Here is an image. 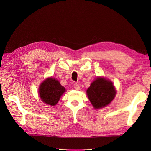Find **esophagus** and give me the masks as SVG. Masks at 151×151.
<instances>
[{
	"instance_id": "esophagus-1",
	"label": "esophagus",
	"mask_w": 151,
	"mask_h": 151,
	"mask_svg": "<svg viewBox=\"0 0 151 151\" xmlns=\"http://www.w3.org/2000/svg\"><path fill=\"white\" fill-rule=\"evenodd\" d=\"M74 88L76 89V90H78L80 89V86L78 84H76V83H75V84H74Z\"/></svg>"
}]
</instances>
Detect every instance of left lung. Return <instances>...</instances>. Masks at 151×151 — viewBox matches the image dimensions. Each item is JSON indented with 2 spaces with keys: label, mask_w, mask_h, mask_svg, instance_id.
Segmentation results:
<instances>
[{
  "label": "left lung",
  "mask_w": 151,
  "mask_h": 151,
  "mask_svg": "<svg viewBox=\"0 0 151 151\" xmlns=\"http://www.w3.org/2000/svg\"><path fill=\"white\" fill-rule=\"evenodd\" d=\"M115 93L112 82L104 78H97L87 90L88 97L95 109L105 107L110 104Z\"/></svg>",
  "instance_id": "left-lung-1"
}]
</instances>
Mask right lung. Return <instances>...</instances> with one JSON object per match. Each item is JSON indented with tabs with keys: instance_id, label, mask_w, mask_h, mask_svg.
Segmentation results:
<instances>
[{
	"instance_id": "add662e5",
	"label": "right lung",
	"mask_w": 151,
	"mask_h": 151,
	"mask_svg": "<svg viewBox=\"0 0 151 151\" xmlns=\"http://www.w3.org/2000/svg\"><path fill=\"white\" fill-rule=\"evenodd\" d=\"M65 91L57 80L48 78L40 85L39 93L41 99L45 103L54 106Z\"/></svg>"
}]
</instances>
